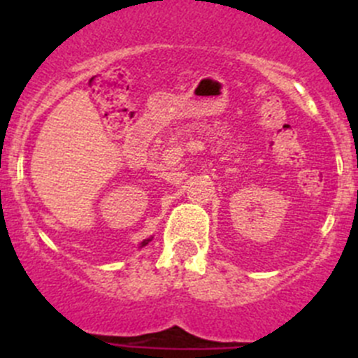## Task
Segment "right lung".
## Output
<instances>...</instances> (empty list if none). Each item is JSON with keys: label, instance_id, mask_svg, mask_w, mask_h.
I'll return each instance as SVG.
<instances>
[{"label": "right lung", "instance_id": "obj_1", "mask_svg": "<svg viewBox=\"0 0 358 358\" xmlns=\"http://www.w3.org/2000/svg\"><path fill=\"white\" fill-rule=\"evenodd\" d=\"M149 243H150V239H145V241H143V243H142V244H140V248L147 246V244H149Z\"/></svg>", "mask_w": 358, "mask_h": 358}]
</instances>
